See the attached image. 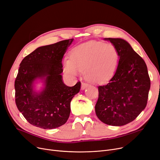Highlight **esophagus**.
<instances>
[{
    "label": "esophagus",
    "mask_w": 160,
    "mask_h": 160,
    "mask_svg": "<svg viewBox=\"0 0 160 160\" xmlns=\"http://www.w3.org/2000/svg\"><path fill=\"white\" fill-rule=\"evenodd\" d=\"M88 84H86V83H84V82H82V83L81 89H82V90H84V89H85L86 88H88Z\"/></svg>",
    "instance_id": "1"
}]
</instances>
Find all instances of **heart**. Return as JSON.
Wrapping results in <instances>:
<instances>
[{"instance_id":"heart-1","label":"heart","mask_w":160,"mask_h":160,"mask_svg":"<svg viewBox=\"0 0 160 160\" xmlns=\"http://www.w3.org/2000/svg\"><path fill=\"white\" fill-rule=\"evenodd\" d=\"M119 60V53L114 45L92 41L74 48L70 59L64 60V71L72 77L84 71L88 80L104 83L114 75Z\"/></svg>"}]
</instances>
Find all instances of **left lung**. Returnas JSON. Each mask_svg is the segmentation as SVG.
<instances>
[{"label":"left lung","instance_id":"8db88e82","mask_svg":"<svg viewBox=\"0 0 160 160\" xmlns=\"http://www.w3.org/2000/svg\"><path fill=\"white\" fill-rule=\"evenodd\" d=\"M119 53V65L108 84L99 86L95 113L104 123L113 126L126 125L147 106L150 80L143 59L126 40L105 38Z\"/></svg>","mask_w":160,"mask_h":160}]
</instances>
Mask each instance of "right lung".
<instances>
[{"label": "right lung", "instance_id": "1", "mask_svg": "<svg viewBox=\"0 0 160 160\" xmlns=\"http://www.w3.org/2000/svg\"><path fill=\"white\" fill-rule=\"evenodd\" d=\"M73 38L39 47L22 60L15 81L16 103L25 118L40 128L52 129L65 124L71 101L81 83L68 87L63 81L62 60ZM43 87L37 91L38 80Z\"/></svg>", "mask_w": 160, "mask_h": 160}]
</instances>
